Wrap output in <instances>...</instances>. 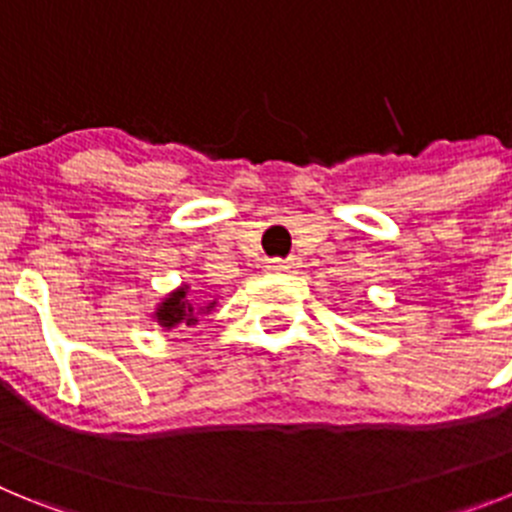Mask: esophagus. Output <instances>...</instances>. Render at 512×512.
Segmentation results:
<instances>
[{
    "mask_svg": "<svg viewBox=\"0 0 512 512\" xmlns=\"http://www.w3.org/2000/svg\"><path fill=\"white\" fill-rule=\"evenodd\" d=\"M295 269H297L295 259H274L266 264V271H271V274H287V271H295Z\"/></svg>",
    "mask_w": 512,
    "mask_h": 512,
    "instance_id": "obj_1",
    "label": "esophagus"
}]
</instances>
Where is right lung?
<instances>
[{
  "label": "right lung",
  "mask_w": 512,
  "mask_h": 512,
  "mask_svg": "<svg viewBox=\"0 0 512 512\" xmlns=\"http://www.w3.org/2000/svg\"><path fill=\"white\" fill-rule=\"evenodd\" d=\"M156 320L158 325H164V328H174L179 323H194V307L192 302H187V287L176 289L174 295L166 297L156 310Z\"/></svg>",
  "instance_id": "right-lung-1"
}]
</instances>
